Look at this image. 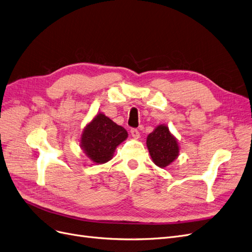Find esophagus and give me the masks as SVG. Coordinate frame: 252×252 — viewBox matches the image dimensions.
I'll return each mask as SVG.
<instances>
[{"instance_id":"obj_1","label":"esophagus","mask_w":252,"mask_h":252,"mask_svg":"<svg viewBox=\"0 0 252 252\" xmlns=\"http://www.w3.org/2000/svg\"><path fill=\"white\" fill-rule=\"evenodd\" d=\"M131 135L134 139H139L140 138V133H139V131L137 128H132L131 129Z\"/></svg>"}]
</instances>
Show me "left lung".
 <instances>
[{"mask_svg":"<svg viewBox=\"0 0 252 252\" xmlns=\"http://www.w3.org/2000/svg\"><path fill=\"white\" fill-rule=\"evenodd\" d=\"M146 145L153 162L161 168L169 166L180 154L178 140L165 125L158 126L147 136Z\"/></svg>","mask_w":252,"mask_h":252,"instance_id":"obj_1","label":"left lung"}]
</instances>
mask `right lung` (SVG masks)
Instances as JSON below:
<instances>
[{"label": "right lung", "mask_w": 252, "mask_h": 252, "mask_svg": "<svg viewBox=\"0 0 252 252\" xmlns=\"http://www.w3.org/2000/svg\"><path fill=\"white\" fill-rule=\"evenodd\" d=\"M126 138V128L99 112L83 129L80 146L93 163L104 164L113 158L116 147Z\"/></svg>", "instance_id": "obj_1"}]
</instances>
